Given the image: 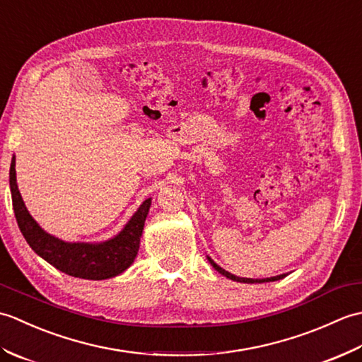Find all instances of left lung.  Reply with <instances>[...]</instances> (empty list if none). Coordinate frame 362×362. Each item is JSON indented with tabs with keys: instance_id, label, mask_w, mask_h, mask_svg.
<instances>
[{
	"instance_id": "obj_1",
	"label": "left lung",
	"mask_w": 362,
	"mask_h": 362,
	"mask_svg": "<svg viewBox=\"0 0 362 362\" xmlns=\"http://www.w3.org/2000/svg\"><path fill=\"white\" fill-rule=\"evenodd\" d=\"M206 259L210 261V264H211L214 269H216V271H218L221 275H224V276H227V279L233 280V281H240V283H269V281L281 280V279H284V276H286V274H281V275H276V276H267V279H244V276H236V275H233V274L227 272L226 269H222L221 266H218L216 263H214V261H213L210 257H206Z\"/></svg>"
}]
</instances>
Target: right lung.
<instances>
[{
	"label": "right lung",
	"instance_id": "add662e5",
	"mask_svg": "<svg viewBox=\"0 0 362 362\" xmlns=\"http://www.w3.org/2000/svg\"><path fill=\"white\" fill-rule=\"evenodd\" d=\"M9 185L13 213L29 247L59 271L86 280H107L122 274L134 263L140 249L144 221L152 199L138 206L118 235L101 243H68L49 235L30 216L17 185L15 156L11 161Z\"/></svg>",
	"mask_w": 362,
	"mask_h": 362
}]
</instances>
